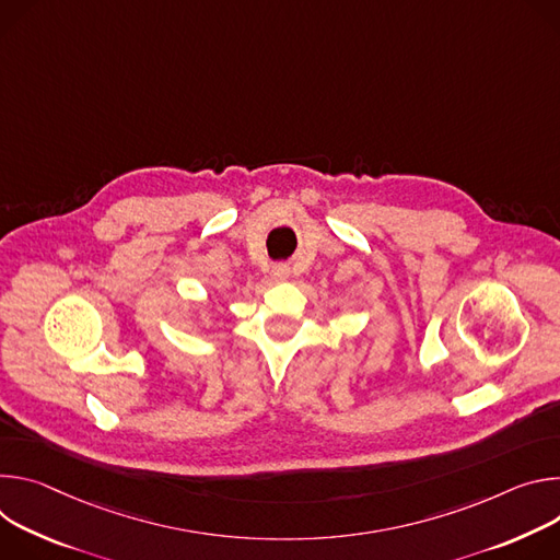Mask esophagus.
<instances>
[{"label":"esophagus","mask_w":560,"mask_h":560,"mask_svg":"<svg viewBox=\"0 0 560 560\" xmlns=\"http://www.w3.org/2000/svg\"><path fill=\"white\" fill-rule=\"evenodd\" d=\"M271 276H273L276 280H284V278L289 276V265H284V262L276 265V267L271 269Z\"/></svg>","instance_id":"34e87169"}]
</instances>
